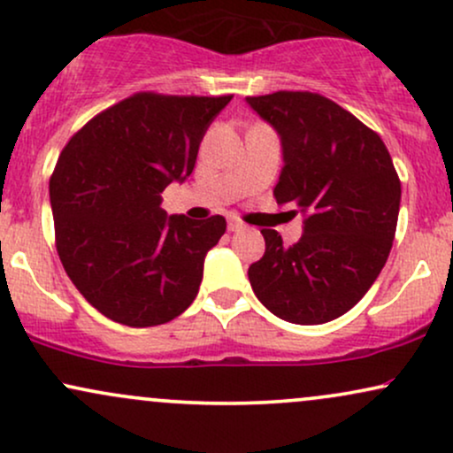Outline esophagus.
<instances>
[{
  "mask_svg": "<svg viewBox=\"0 0 453 453\" xmlns=\"http://www.w3.org/2000/svg\"><path fill=\"white\" fill-rule=\"evenodd\" d=\"M227 230H230V232L242 230V223L238 221V219H230V221H227Z\"/></svg>",
  "mask_w": 453,
  "mask_h": 453,
  "instance_id": "34e87169",
  "label": "esophagus"
}]
</instances>
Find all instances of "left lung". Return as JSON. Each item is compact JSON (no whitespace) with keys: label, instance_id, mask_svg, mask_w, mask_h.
Wrapping results in <instances>:
<instances>
[{"label":"left lung","instance_id":"left-lung-1","mask_svg":"<svg viewBox=\"0 0 453 453\" xmlns=\"http://www.w3.org/2000/svg\"><path fill=\"white\" fill-rule=\"evenodd\" d=\"M280 138L274 197L303 212V236L285 247L262 230L266 253L249 280L270 313L317 326L345 315L386 266L400 209V180L386 144L324 96L277 91L247 97Z\"/></svg>","mask_w":453,"mask_h":453}]
</instances>
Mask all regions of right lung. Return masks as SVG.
I'll use <instances>...</instances> for the list:
<instances>
[{
	"label": "right lung",
	"instance_id": "add662e5",
	"mask_svg": "<svg viewBox=\"0 0 453 453\" xmlns=\"http://www.w3.org/2000/svg\"><path fill=\"white\" fill-rule=\"evenodd\" d=\"M230 100L136 93L61 150L49 187L57 253L108 319L159 326L194 303L226 219L168 215L161 191L194 173L202 138Z\"/></svg>",
	"mask_w": 453,
	"mask_h": 453
}]
</instances>
